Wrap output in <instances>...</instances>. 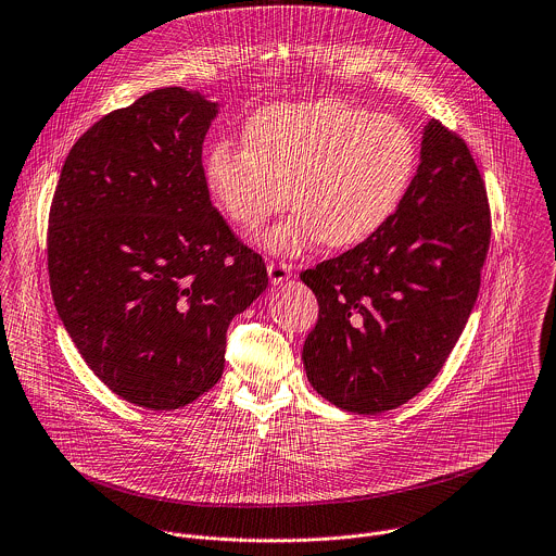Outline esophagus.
<instances>
[{
	"label": "esophagus",
	"mask_w": 556,
	"mask_h": 556,
	"mask_svg": "<svg viewBox=\"0 0 556 556\" xmlns=\"http://www.w3.org/2000/svg\"><path fill=\"white\" fill-rule=\"evenodd\" d=\"M292 275V266L286 262H268V277L273 286H279L283 281H288Z\"/></svg>",
	"instance_id": "esophagus-1"
}]
</instances>
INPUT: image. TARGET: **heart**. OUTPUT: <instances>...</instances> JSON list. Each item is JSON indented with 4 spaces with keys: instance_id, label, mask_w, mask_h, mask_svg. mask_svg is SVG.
I'll use <instances>...</instances> for the list:
<instances>
[{
    "instance_id": "1",
    "label": "heart",
    "mask_w": 556,
    "mask_h": 556,
    "mask_svg": "<svg viewBox=\"0 0 556 556\" xmlns=\"http://www.w3.org/2000/svg\"><path fill=\"white\" fill-rule=\"evenodd\" d=\"M416 160L412 131L390 114L340 99L279 103L249 121L247 144L210 147L203 184L244 231L283 210L290 190L296 212L257 242L275 255H301L320 240L353 247L375 236L403 203Z\"/></svg>"
}]
</instances>
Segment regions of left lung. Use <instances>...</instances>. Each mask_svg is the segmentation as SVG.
I'll return each mask as SVG.
<instances>
[{
	"mask_svg": "<svg viewBox=\"0 0 556 556\" xmlns=\"http://www.w3.org/2000/svg\"><path fill=\"white\" fill-rule=\"evenodd\" d=\"M490 236L468 144L429 121L396 214L355 249L301 273L320 307L303 346L314 390L353 414L390 412L420 394L475 309Z\"/></svg>",
	"mask_w": 556,
	"mask_h": 556,
	"instance_id": "obj_1",
	"label": "left lung"
}]
</instances>
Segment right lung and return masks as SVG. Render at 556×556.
<instances>
[{"label": "right lung", "mask_w": 556, "mask_h": 556, "mask_svg": "<svg viewBox=\"0 0 556 556\" xmlns=\"http://www.w3.org/2000/svg\"><path fill=\"white\" fill-rule=\"evenodd\" d=\"M220 103L160 88L68 151L49 212L58 316L123 401L179 409L216 386L225 333L268 286L262 257L212 207L201 151Z\"/></svg>", "instance_id": "obj_1"}]
</instances>
